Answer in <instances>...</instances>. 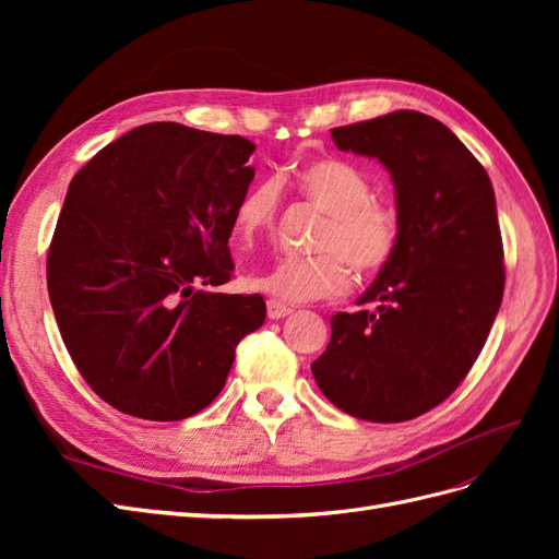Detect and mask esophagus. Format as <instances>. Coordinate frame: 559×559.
I'll use <instances>...</instances> for the list:
<instances>
[{
	"mask_svg": "<svg viewBox=\"0 0 559 559\" xmlns=\"http://www.w3.org/2000/svg\"><path fill=\"white\" fill-rule=\"evenodd\" d=\"M294 310L289 306H284L280 300H267V317L270 319H282L286 314H292Z\"/></svg>",
	"mask_w": 559,
	"mask_h": 559,
	"instance_id": "obj_1",
	"label": "esophagus"
}]
</instances>
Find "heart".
<instances>
[{
    "label": "heart",
    "instance_id": "b5f03b06",
    "mask_svg": "<svg viewBox=\"0 0 559 559\" xmlns=\"http://www.w3.org/2000/svg\"><path fill=\"white\" fill-rule=\"evenodd\" d=\"M294 189L326 212L319 228L314 257L280 259L270 270L253 273L249 286L280 302H310L343 296L352 273L373 277L392 263L401 242V216L389 200L373 195L368 175L343 158L321 156L296 165ZM280 181H253L235 202L233 233L242 245L267 238L280 222Z\"/></svg>",
    "mask_w": 559,
    "mask_h": 559
}]
</instances>
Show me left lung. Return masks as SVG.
Wrapping results in <instances>:
<instances>
[{
    "instance_id": "8db88e82",
    "label": "left lung",
    "mask_w": 559,
    "mask_h": 559,
    "mask_svg": "<svg viewBox=\"0 0 559 559\" xmlns=\"http://www.w3.org/2000/svg\"><path fill=\"white\" fill-rule=\"evenodd\" d=\"M331 138L392 173L401 242L359 298L376 310L331 317L312 376L347 415L405 421L462 384L495 324L506 270L492 181L450 128L419 111L333 128Z\"/></svg>"
}]
</instances>
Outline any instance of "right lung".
Listing matches in <instances>:
<instances>
[{"label": "right lung", "mask_w": 559, "mask_h": 559, "mask_svg": "<svg viewBox=\"0 0 559 559\" xmlns=\"http://www.w3.org/2000/svg\"><path fill=\"white\" fill-rule=\"evenodd\" d=\"M257 144L146 123L74 175L46 259L67 352L93 392L132 417L177 421L218 396L235 347L263 326L233 275L235 202Z\"/></svg>", "instance_id": "add662e5"}]
</instances>
